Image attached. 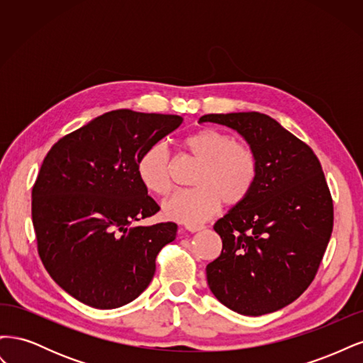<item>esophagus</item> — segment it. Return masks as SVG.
Segmentation results:
<instances>
[{"instance_id": "obj_1", "label": "esophagus", "mask_w": 363, "mask_h": 363, "mask_svg": "<svg viewBox=\"0 0 363 363\" xmlns=\"http://www.w3.org/2000/svg\"><path fill=\"white\" fill-rule=\"evenodd\" d=\"M203 228H204L203 225H194V224L186 225V230H188V232H191V233H195V232H201Z\"/></svg>"}]
</instances>
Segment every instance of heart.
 <instances>
[{
  "label": "heart",
  "instance_id": "1",
  "mask_svg": "<svg viewBox=\"0 0 363 363\" xmlns=\"http://www.w3.org/2000/svg\"><path fill=\"white\" fill-rule=\"evenodd\" d=\"M184 148L203 162L195 175V189L175 192L163 203V215L172 221L200 224L212 218L223 203L238 206L255 189L259 160L255 150L216 128H201L183 140ZM140 184L157 196L171 191V156L163 144L148 147L138 159Z\"/></svg>",
  "mask_w": 363,
  "mask_h": 363
}]
</instances>
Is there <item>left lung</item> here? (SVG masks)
I'll use <instances>...</instances> for the list:
<instances>
[{
	"label": "left lung",
	"mask_w": 363,
	"mask_h": 363,
	"mask_svg": "<svg viewBox=\"0 0 363 363\" xmlns=\"http://www.w3.org/2000/svg\"><path fill=\"white\" fill-rule=\"evenodd\" d=\"M200 123L236 130L259 160L251 195L213 225L223 251L206 267L208 288L240 315L280 311L312 283L332 236L333 201L321 163L268 115L212 113Z\"/></svg>",
	"instance_id": "1"
}]
</instances>
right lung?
I'll list each match as a JSON object with an SVG mask.
<instances>
[{
    "instance_id": "1",
    "label": "right lung",
    "mask_w": 363,
    "mask_h": 363,
    "mask_svg": "<svg viewBox=\"0 0 363 363\" xmlns=\"http://www.w3.org/2000/svg\"><path fill=\"white\" fill-rule=\"evenodd\" d=\"M182 123L179 115L112 111L62 138L43 159L31 192L38 251L75 300L116 309L148 288L177 224L136 225L160 208L136 163Z\"/></svg>"
}]
</instances>
